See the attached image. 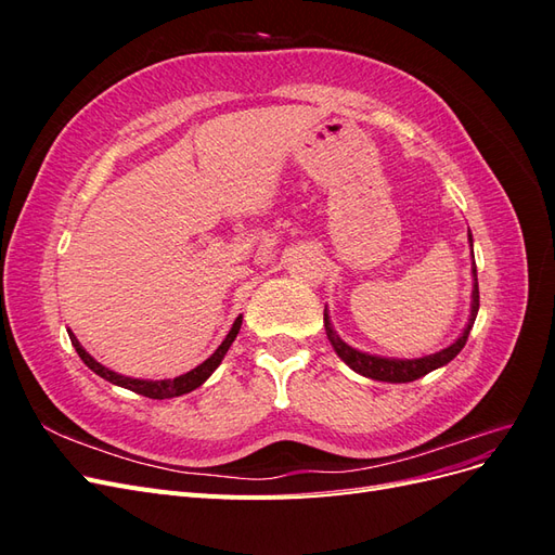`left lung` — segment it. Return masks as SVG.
Segmentation results:
<instances>
[{
  "instance_id": "1",
  "label": "left lung",
  "mask_w": 555,
  "mask_h": 555,
  "mask_svg": "<svg viewBox=\"0 0 555 555\" xmlns=\"http://www.w3.org/2000/svg\"><path fill=\"white\" fill-rule=\"evenodd\" d=\"M467 241H469V247H473V233H467ZM473 280H475L473 282V304H469L467 326L459 335V340L451 343L449 347L435 351V354L422 357V359H384V357L367 354V351H359V349L349 347L347 343L340 340V335L333 331L328 310H324V326H326V335H328V340H331V345L335 349V354H338L354 373H359L363 377L377 379V382H391V384L414 382L418 377L433 373L435 367L447 365L451 359H456L459 351L465 347L467 335H469V331H473V324H475L477 312H479V282H477L475 257H473Z\"/></svg>"
}]
</instances>
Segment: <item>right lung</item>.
<instances>
[{"label":"right lung","mask_w":555,"mask_h":555,"mask_svg":"<svg viewBox=\"0 0 555 555\" xmlns=\"http://www.w3.org/2000/svg\"><path fill=\"white\" fill-rule=\"evenodd\" d=\"M241 324H243V314L236 317V322H233V326H231V331L227 333V338L222 340V345L215 349V354L208 357L201 365H196L194 371L184 373V375H180V377H176V379H155V382H153V379H133V377H125V375H117V373L108 371L106 365L94 361V359L88 354V351L82 349V345L78 343V338H76V335H74L72 331H69V338H72V345H74L76 351H78V357L82 359V363H86V365L90 367V371L96 373L99 377H104L106 382L122 386V389H129V391H133V393H141V396H145V398L164 400V398H176V396H182V393H190V391L198 389V386L204 384V382L217 371V365L222 363V359H224V354L229 351L231 343L236 340V335H238V331H241Z\"/></svg>","instance_id":"1"}]
</instances>
